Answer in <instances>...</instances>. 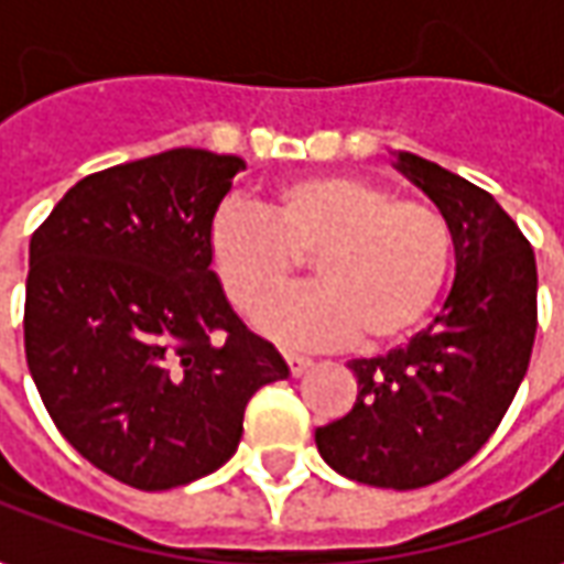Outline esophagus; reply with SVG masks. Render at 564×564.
<instances>
[{
  "instance_id": "1",
  "label": "esophagus",
  "mask_w": 564,
  "mask_h": 564,
  "mask_svg": "<svg viewBox=\"0 0 564 564\" xmlns=\"http://www.w3.org/2000/svg\"><path fill=\"white\" fill-rule=\"evenodd\" d=\"M283 360H286V366H290V372H293V376H302V372L311 366V357H305V354H295V350H283Z\"/></svg>"
}]
</instances>
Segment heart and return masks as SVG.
Returning <instances> with one entry per match:
<instances>
[{"label": "heart", "mask_w": 564, "mask_h": 564, "mask_svg": "<svg viewBox=\"0 0 564 564\" xmlns=\"http://www.w3.org/2000/svg\"><path fill=\"white\" fill-rule=\"evenodd\" d=\"M207 256L235 308L256 317L311 258L318 286L265 307L259 329L290 345L388 348L412 336L446 290L448 216L364 176L323 173L271 188L265 210L228 200L207 223Z\"/></svg>", "instance_id": "heart-1"}]
</instances>
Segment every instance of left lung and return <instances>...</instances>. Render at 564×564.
<instances>
[{
	"mask_svg": "<svg viewBox=\"0 0 564 564\" xmlns=\"http://www.w3.org/2000/svg\"><path fill=\"white\" fill-rule=\"evenodd\" d=\"M397 167L448 216L455 283L409 345L350 360L357 403L314 440L336 474L409 491L455 474L507 415L538 333V265L486 188L412 152Z\"/></svg>",
	"mask_w": 564,
	"mask_h": 564,
	"instance_id": "1",
	"label": "left lung"
}]
</instances>
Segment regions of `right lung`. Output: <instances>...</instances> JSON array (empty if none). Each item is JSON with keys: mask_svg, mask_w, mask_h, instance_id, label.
Returning <instances> with one entry per match:
<instances>
[{"mask_svg": "<svg viewBox=\"0 0 564 564\" xmlns=\"http://www.w3.org/2000/svg\"><path fill=\"white\" fill-rule=\"evenodd\" d=\"M238 155L171 149L90 173L30 238L23 348L51 421L124 486L223 467L262 384L290 376L231 311L207 223Z\"/></svg>", "mask_w": 564, "mask_h": 564, "instance_id": "add662e5", "label": "right lung"}]
</instances>
